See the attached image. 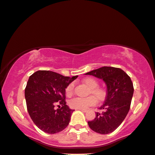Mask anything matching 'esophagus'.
Returning <instances> with one entry per match:
<instances>
[{"instance_id": "1", "label": "esophagus", "mask_w": 155, "mask_h": 155, "mask_svg": "<svg viewBox=\"0 0 155 155\" xmlns=\"http://www.w3.org/2000/svg\"><path fill=\"white\" fill-rule=\"evenodd\" d=\"M78 110H81L82 112H84V113H85L87 111V110H85V109H78Z\"/></svg>"}]
</instances>
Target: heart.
<instances>
[{
  "label": "heart",
  "mask_w": 155,
  "mask_h": 155,
  "mask_svg": "<svg viewBox=\"0 0 155 155\" xmlns=\"http://www.w3.org/2000/svg\"><path fill=\"white\" fill-rule=\"evenodd\" d=\"M84 84L89 87L90 93L93 94L94 96H89L87 97H75L71 99L69 101V104L70 107L75 108V109H86L89 107L96 104L97 100L98 101H102L107 96V90L104 87L98 86L99 83L95 78L91 77H87L84 79ZM74 84L71 83L66 87V94L68 96H71L74 93Z\"/></svg>",
  "instance_id": "1"
}]
</instances>
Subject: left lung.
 Wrapping results in <instances>:
<instances>
[{
	"label": "left lung",
	"mask_w": 155,
	"mask_h": 155,
	"mask_svg": "<svg viewBox=\"0 0 155 155\" xmlns=\"http://www.w3.org/2000/svg\"><path fill=\"white\" fill-rule=\"evenodd\" d=\"M103 79L107 86L102 113H96L93 120L87 124L92 131L108 134L120 125L130 108L134 94L133 83L127 73L120 68L102 67L85 74Z\"/></svg>",
	"instance_id": "left-lung-1"
}]
</instances>
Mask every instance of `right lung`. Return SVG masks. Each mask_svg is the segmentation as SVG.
Returning <instances> with one entry per match:
<instances>
[{
    "instance_id": "1",
    "label": "right lung",
    "mask_w": 155,
    "mask_h": 155,
    "mask_svg": "<svg viewBox=\"0 0 155 155\" xmlns=\"http://www.w3.org/2000/svg\"><path fill=\"white\" fill-rule=\"evenodd\" d=\"M77 77L46 70L37 71L29 77L25 88L27 110L44 132L56 134L68 127L74 110L66 104L65 88Z\"/></svg>"
}]
</instances>
